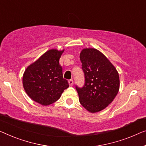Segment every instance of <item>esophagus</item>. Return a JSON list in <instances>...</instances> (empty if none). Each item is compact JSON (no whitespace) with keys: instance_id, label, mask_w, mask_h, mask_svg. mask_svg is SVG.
I'll list each match as a JSON object with an SVG mask.
<instances>
[{"instance_id":"esophagus-1","label":"esophagus","mask_w":146,"mask_h":146,"mask_svg":"<svg viewBox=\"0 0 146 146\" xmlns=\"http://www.w3.org/2000/svg\"><path fill=\"white\" fill-rule=\"evenodd\" d=\"M69 86H73V80H69Z\"/></svg>"}]
</instances>
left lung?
<instances>
[{
  "mask_svg": "<svg viewBox=\"0 0 146 146\" xmlns=\"http://www.w3.org/2000/svg\"><path fill=\"white\" fill-rule=\"evenodd\" d=\"M85 84L76 86L79 102L92 113L104 110L113 101L120 87L119 73L112 63L98 50L85 48L80 53Z\"/></svg>",
  "mask_w": 146,
  "mask_h": 146,
  "instance_id": "obj_1",
  "label": "left lung"
}]
</instances>
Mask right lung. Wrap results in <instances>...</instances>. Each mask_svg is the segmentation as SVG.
<instances>
[{
    "instance_id": "1",
    "label": "right lung",
    "mask_w": 146,
    "mask_h": 146,
    "mask_svg": "<svg viewBox=\"0 0 146 146\" xmlns=\"http://www.w3.org/2000/svg\"><path fill=\"white\" fill-rule=\"evenodd\" d=\"M65 49H50L28 66L22 78L23 88L30 98L46 106L59 100L69 87L63 78L60 58Z\"/></svg>"
}]
</instances>
